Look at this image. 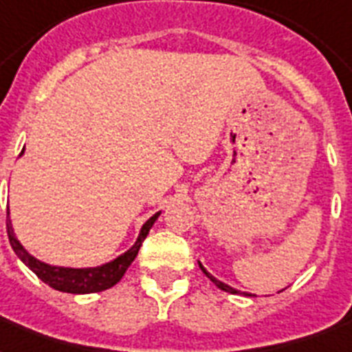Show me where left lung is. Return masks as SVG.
<instances>
[{"label": "left lung", "mask_w": 352, "mask_h": 352, "mask_svg": "<svg viewBox=\"0 0 352 352\" xmlns=\"http://www.w3.org/2000/svg\"><path fill=\"white\" fill-rule=\"evenodd\" d=\"M199 267H201V270H203V272H204V274H206V276H208V278H210V281H212V283H214V285H215V287H219V289H221V290H225V292H230V294H237V292H239V290H235V289H232V287H228V285H225V283H221L219 279H215V278H214V276H212V274H210V272H206V268H204V267H203V265H201V263H199ZM248 296H250V294H248Z\"/></svg>", "instance_id": "left-lung-1"}]
</instances>
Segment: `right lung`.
<instances>
[{"label":"right lung","mask_w":352,"mask_h":352,"mask_svg":"<svg viewBox=\"0 0 352 352\" xmlns=\"http://www.w3.org/2000/svg\"><path fill=\"white\" fill-rule=\"evenodd\" d=\"M23 153V151H21ZM159 214H155L153 217H149L146 223H144L140 235H138L137 243L129 248L127 252H124L120 257H117L115 261L106 263L102 267L96 268H63V267H51V265H45V263L38 261L36 257H32L29 252L25 250L23 246L19 245V241L16 239V235L12 232V226H10V219H8L7 212V234L8 241H10V246L12 250L16 252V256L21 259V261L27 265V267L32 270V272L38 276V278L47 283L49 287H52L54 290H60V292H69V294H91V292H102V290L111 289L113 285H117L122 279V276L126 274L127 267L135 261L140 246H142V241L146 239V235L149 234L151 226L157 221Z\"/></svg>","instance_id":"add662e5"}]
</instances>
